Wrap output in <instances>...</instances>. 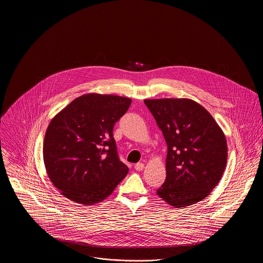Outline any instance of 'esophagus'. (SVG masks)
Listing matches in <instances>:
<instances>
[{
  "label": "esophagus",
  "instance_id": "esophagus-1",
  "mask_svg": "<svg viewBox=\"0 0 263 263\" xmlns=\"http://www.w3.org/2000/svg\"><path fill=\"white\" fill-rule=\"evenodd\" d=\"M134 168H135L136 171H138V172H141V171H143V168H144V163H136V164H135V166H134Z\"/></svg>",
  "mask_w": 263,
  "mask_h": 263
}]
</instances>
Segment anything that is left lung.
Segmentation results:
<instances>
[{
  "label": "left lung",
  "instance_id": "1",
  "mask_svg": "<svg viewBox=\"0 0 263 263\" xmlns=\"http://www.w3.org/2000/svg\"><path fill=\"white\" fill-rule=\"evenodd\" d=\"M167 146L166 177L157 194L182 208L209 195L225 171L222 129L199 103L188 99L145 100Z\"/></svg>",
  "mask_w": 263,
  "mask_h": 263
}]
</instances>
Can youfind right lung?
Masks as SVG:
<instances>
[{
  "label": "right lung",
  "instance_id": "right-lung-1",
  "mask_svg": "<svg viewBox=\"0 0 263 263\" xmlns=\"http://www.w3.org/2000/svg\"><path fill=\"white\" fill-rule=\"evenodd\" d=\"M131 102L112 95H84L51 120L43 160L52 183L65 197L93 205L125 177L128 167L119 160L113 127Z\"/></svg>",
  "mask_w": 263,
  "mask_h": 263
}]
</instances>
